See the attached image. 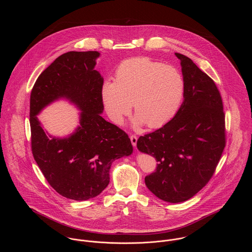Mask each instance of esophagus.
Instances as JSON below:
<instances>
[{"instance_id": "esophagus-1", "label": "esophagus", "mask_w": 252, "mask_h": 252, "mask_svg": "<svg viewBox=\"0 0 252 252\" xmlns=\"http://www.w3.org/2000/svg\"><path fill=\"white\" fill-rule=\"evenodd\" d=\"M130 140H131V143H132V144H133L134 146H136V145H137L138 138H137V136H136V135H132V136H130Z\"/></svg>"}]
</instances>
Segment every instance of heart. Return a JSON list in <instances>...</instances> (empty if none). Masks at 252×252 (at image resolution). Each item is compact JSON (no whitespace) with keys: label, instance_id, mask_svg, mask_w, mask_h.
Wrapping results in <instances>:
<instances>
[{"label":"heart","instance_id":"1","mask_svg":"<svg viewBox=\"0 0 252 252\" xmlns=\"http://www.w3.org/2000/svg\"><path fill=\"white\" fill-rule=\"evenodd\" d=\"M184 95V80L173 66L148 57H136L120 63L114 81L106 80L101 98L108 117L121 124L132 103L138 114L135 123L158 128L178 112Z\"/></svg>","mask_w":252,"mask_h":252}]
</instances>
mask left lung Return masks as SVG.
I'll use <instances>...</instances> for the list:
<instances>
[{
    "label": "left lung",
    "instance_id": "1",
    "mask_svg": "<svg viewBox=\"0 0 252 252\" xmlns=\"http://www.w3.org/2000/svg\"><path fill=\"white\" fill-rule=\"evenodd\" d=\"M176 56L184 80L183 103L172 120L137 142L140 151L158 162L145 185L169 203L187 201L206 186L226 145L223 103L215 81L187 56Z\"/></svg>",
    "mask_w": 252,
    "mask_h": 252
}]
</instances>
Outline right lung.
<instances>
[{"mask_svg":"<svg viewBox=\"0 0 252 252\" xmlns=\"http://www.w3.org/2000/svg\"><path fill=\"white\" fill-rule=\"evenodd\" d=\"M99 56L98 51L62 54L39 74L30 97L34 159L50 186L75 201L98 196L109 183L112 162L133 152L128 135L101 116L104 78L94 70ZM60 97L69 98L82 110L80 126L64 139L47 136L36 117Z\"/></svg>","mask_w":252,"mask_h":252,"instance_id":"obj_1","label":"right lung"}]
</instances>
